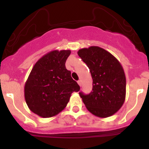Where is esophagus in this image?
I'll list each match as a JSON object with an SVG mask.
<instances>
[{"label":"esophagus","mask_w":149,"mask_h":149,"mask_svg":"<svg viewBox=\"0 0 149 149\" xmlns=\"http://www.w3.org/2000/svg\"><path fill=\"white\" fill-rule=\"evenodd\" d=\"M78 84L80 86H81V81H78Z\"/></svg>","instance_id":"obj_1"}]
</instances>
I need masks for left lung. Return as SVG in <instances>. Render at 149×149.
<instances>
[{
  "instance_id": "8db88e82",
  "label": "left lung",
  "mask_w": 149,
  "mask_h": 149,
  "mask_svg": "<svg viewBox=\"0 0 149 149\" xmlns=\"http://www.w3.org/2000/svg\"><path fill=\"white\" fill-rule=\"evenodd\" d=\"M78 55L86 64L93 79L92 91L79 93L86 109L106 118L116 113L125 100L126 79L121 63L110 52L97 46L82 48Z\"/></svg>"
}]
</instances>
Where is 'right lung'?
<instances>
[{
  "instance_id": "right-lung-1",
  "label": "right lung",
  "mask_w": 149,
  "mask_h": 149,
  "mask_svg": "<svg viewBox=\"0 0 149 149\" xmlns=\"http://www.w3.org/2000/svg\"><path fill=\"white\" fill-rule=\"evenodd\" d=\"M70 49L50 51L33 66L24 85V98L29 109L38 116L52 118L62 112L71 94L80 86L65 68Z\"/></svg>"
}]
</instances>
